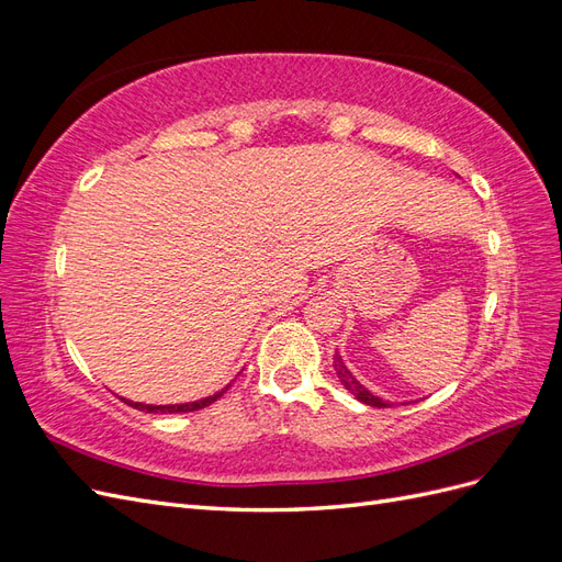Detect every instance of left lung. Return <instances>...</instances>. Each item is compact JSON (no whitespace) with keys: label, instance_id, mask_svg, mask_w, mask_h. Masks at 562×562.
Instances as JSON below:
<instances>
[{"label":"left lung","instance_id":"obj_1","mask_svg":"<svg viewBox=\"0 0 562 562\" xmlns=\"http://www.w3.org/2000/svg\"><path fill=\"white\" fill-rule=\"evenodd\" d=\"M335 370H337V378L342 380L345 389H347V391H351V394H353L356 398H359L361 403H366V405H375V407H389V403H386V401H382V398H378V396H372L370 391H368L363 384L356 382V380L351 378V372L342 366V361H339L337 356H335Z\"/></svg>","mask_w":562,"mask_h":562}]
</instances>
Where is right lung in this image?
Masks as SVG:
<instances>
[{"label": "right lung", "instance_id": "obj_1", "mask_svg": "<svg viewBox=\"0 0 562 562\" xmlns=\"http://www.w3.org/2000/svg\"><path fill=\"white\" fill-rule=\"evenodd\" d=\"M229 386H225L223 391H217V394L209 396V398H201V401H194V403H182V405H145V403H133V401H126L131 407H135V411H147V413H192V411H201V407L211 405L213 401H217L220 396L225 394Z\"/></svg>", "mask_w": 562, "mask_h": 562}]
</instances>
